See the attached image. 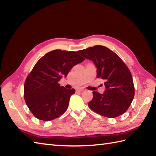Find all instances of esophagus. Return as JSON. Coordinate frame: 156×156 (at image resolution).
I'll return each mask as SVG.
<instances>
[{"label": "esophagus", "instance_id": "1", "mask_svg": "<svg viewBox=\"0 0 156 156\" xmlns=\"http://www.w3.org/2000/svg\"><path fill=\"white\" fill-rule=\"evenodd\" d=\"M76 90H77L78 92H82V91L84 90V89H83V88H78Z\"/></svg>", "mask_w": 156, "mask_h": 156}]
</instances>
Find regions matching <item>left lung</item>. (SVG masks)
<instances>
[{
	"mask_svg": "<svg viewBox=\"0 0 156 156\" xmlns=\"http://www.w3.org/2000/svg\"><path fill=\"white\" fill-rule=\"evenodd\" d=\"M78 54L94 63L97 77L105 80L103 94L93 91V98L88 107L97 113L108 118H115L127 111L135 94L133 78L123 61L110 49L95 45Z\"/></svg>",
	"mask_w": 156,
	"mask_h": 156,
	"instance_id": "1",
	"label": "left lung"
}]
</instances>
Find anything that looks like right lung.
I'll use <instances>...</instances> for the list:
<instances>
[{"instance_id":"1","label":"right lung","mask_w":156,"mask_h":156,"mask_svg":"<svg viewBox=\"0 0 156 156\" xmlns=\"http://www.w3.org/2000/svg\"><path fill=\"white\" fill-rule=\"evenodd\" d=\"M75 51L55 49L39 59L26 78L24 98L35 117L48 121L58 118L67 110L69 98L75 90L58 84L69 70L84 58Z\"/></svg>"}]
</instances>
